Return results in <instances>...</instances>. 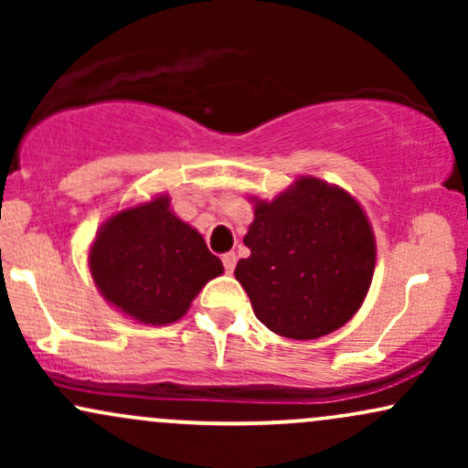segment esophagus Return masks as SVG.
I'll use <instances>...</instances> for the list:
<instances>
[{"instance_id": "34e87169", "label": "esophagus", "mask_w": 468, "mask_h": 468, "mask_svg": "<svg viewBox=\"0 0 468 468\" xmlns=\"http://www.w3.org/2000/svg\"><path fill=\"white\" fill-rule=\"evenodd\" d=\"M222 264H224V271L233 272L235 271V264H238V257H235V252H224V255H222Z\"/></svg>"}]
</instances>
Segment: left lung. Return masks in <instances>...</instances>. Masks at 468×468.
<instances>
[{
  "label": "left lung",
  "instance_id": "obj_1",
  "mask_svg": "<svg viewBox=\"0 0 468 468\" xmlns=\"http://www.w3.org/2000/svg\"><path fill=\"white\" fill-rule=\"evenodd\" d=\"M252 222L235 279L268 330L310 341L358 313L376 268V238L361 202L332 182L299 176L272 200L249 196Z\"/></svg>",
  "mask_w": 468,
  "mask_h": 468
}]
</instances>
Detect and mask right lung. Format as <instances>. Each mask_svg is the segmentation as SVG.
Returning <instances> with one entry per match:
<instances>
[{
  "instance_id": "add662e5",
  "label": "right lung",
  "mask_w": 468,
  "mask_h": 468,
  "mask_svg": "<svg viewBox=\"0 0 468 468\" xmlns=\"http://www.w3.org/2000/svg\"><path fill=\"white\" fill-rule=\"evenodd\" d=\"M94 286L116 313L143 325H169L224 272L197 229L174 213L169 193L118 208L88 249Z\"/></svg>"
}]
</instances>
